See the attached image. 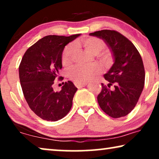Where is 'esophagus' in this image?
<instances>
[{
  "label": "esophagus",
  "mask_w": 159,
  "mask_h": 159,
  "mask_svg": "<svg viewBox=\"0 0 159 159\" xmlns=\"http://www.w3.org/2000/svg\"><path fill=\"white\" fill-rule=\"evenodd\" d=\"M75 84L77 88H82V87L86 86L87 83H77V82H75Z\"/></svg>",
  "instance_id": "1"
}]
</instances>
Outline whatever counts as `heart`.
<instances>
[{
  "mask_svg": "<svg viewBox=\"0 0 159 159\" xmlns=\"http://www.w3.org/2000/svg\"><path fill=\"white\" fill-rule=\"evenodd\" d=\"M81 44L87 51L94 55L98 54L105 48V43L103 41L95 37H87L82 38ZM75 51L76 45L75 44H69L65 47L61 56V61L64 66H67L71 62ZM101 60L107 66H111L114 62V58L111 55L108 53L102 54ZM101 72V68L96 65L88 66H75L69 71L68 76L69 79L77 83H86Z\"/></svg>",
  "mask_w": 159,
  "mask_h": 159,
  "instance_id": "heart-1",
  "label": "heart"
}]
</instances>
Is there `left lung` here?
<instances>
[{
	"label": "left lung",
	"instance_id": "1",
	"mask_svg": "<svg viewBox=\"0 0 159 159\" xmlns=\"http://www.w3.org/2000/svg\"><path fill=\"white\" fill-rule=\"evenodd\" d=\"M104 40L111 51L114 63L104 78L98 95L100 107L112 118L127 116L138 103L145 83V69L141 56L131 41L115 30H103L90 33ZM114 85V90L109 89Z\"/></svg>",
	"mask_w": 159,
	"mask_h": 159
}]
</instances>
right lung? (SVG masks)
<instances>
[{"mask_svg":"<svg viewBox=\"0 0 159 159\" xmlns=\"http://www.w3.org/2000/svg\"><path fill=\"white\" fill-rule=\"evenodd\" d=\"M80 35L45 36L24 54L19 67L24 96L32 111L43 120H60L71 109L77 88L68 81L64 82L61 91L55 92L53 84L62 68L64 47Z\"/></svg>","mask_w":159,"mask_h":159,"instance_id":"obj_1","label":"right lung"}]
</instances>
